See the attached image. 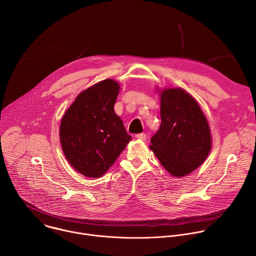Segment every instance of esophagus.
<instances>
[{
	"label": "esophagus",
	"mask_w": 256,
	"mask_h": 256,
	"mask_svg": "<svg viewBox=\"0 0 256 256\" xmlns=\"http://www.w3.org/2000/svg\"><path fill=\"white\" fill-rule=\"evenodd\" d=\"M136 138L140 140H146V138H147V134H138L136 136Z\"/></svg>",
	"instance_id": "esophagus-1"
}]
</instances>
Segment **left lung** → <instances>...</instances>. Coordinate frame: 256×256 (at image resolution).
Masks as SVG:
<instances>
[{"label":"left lung","instance_id":"8db88e82","mask_svg":"<svg viewBox=\"0 0 256 256\" xmlns=\"http://www.w3.org/2000/svg\"><path fill=\"white\" fill-rule=\"evenodd\" d=\"M158 93L161 126L151 138L150 149L172 176L184 177L208 156L210 126L198 101L186 90L165 88Z\"/></svg>","mask_w":256,"mask_h":256}]
</instances>
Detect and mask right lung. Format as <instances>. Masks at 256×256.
<instances>
[{"mask_svg": "<svg viewBox=\"0 0 256 256\" xmlns=\"http://www.w3.org/2000/svg\"><path fill=\"white\" fill-rule=\"evenodd\" d=\"M120 85L106 79L82 91L60 126L66 159L77 172L98 178L106 173L132 140L114 112Z\"/></svg>", "mask_w": 256, "mask_h": 256, "instance_id": "obj_1", "label": "right lung"}]
</instances>
